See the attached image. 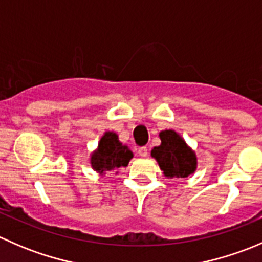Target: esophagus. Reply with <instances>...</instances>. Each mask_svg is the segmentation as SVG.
Wrapping results in <instances>:
<instances>
[{"instance_id": "esophagus-1", "label": "esophagus", "mask_w": 262, "mask_h": 262, "mask_svg": "<svg viewBox=\"0 0 262 262\" xmlns=\"http://www.w3.org/2000/svg\"><path fill=\"white\" fill-rule=\"evenodd\" d=\"M138 155L142 156V157H146L148 155V148L147 147H139L138 148Z\"/></svg>"}]
</instances>
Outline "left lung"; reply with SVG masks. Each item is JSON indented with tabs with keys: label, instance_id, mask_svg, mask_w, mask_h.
<instances>
[{
	"label": "left lung",
	"instance_id": "1",
	"mask_svg": "<svg viewBox=\"0 0 262 262\" xmlns=\"http://www.w3.org/2000/svg\"><path fill=\"white\" fill-rule=\"evenodd\" d=\"M161 146L150 152L157 160L166 178H187L196 168L195 153L186 146L184 139L175 130H163L160 133Z\"/></svg>",
	"mask_w": 262,
	"mask_h": 262
}]
</instances>
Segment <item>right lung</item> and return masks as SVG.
I'll return each mask as SVG.
<instances>
[{"instance_id": "add662e5", "label": "right lung", "mask_w": 262, "mask_h": 262, "mask_svg": "<svg viewBox=\"0 0 262 262\" xmlns=\"http://www.w3.org/2000/svg\"><path fill=\"white\" fill-rule=\"evenodd\" d=\"M132 157V150L119 142L118 136L112 132H106L100 139L97 150L92 155L91 165L99 173H106L115 168L125 167Z\"/></svg>"}]
</instances>
